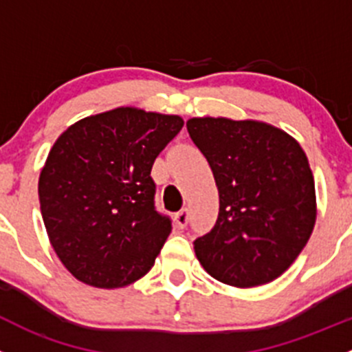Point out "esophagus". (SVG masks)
<instances>
[{
    "label": "esophagus",
    "mask_w": 352,
    "mask_h": 352,
    "mask_svg": "<svg viewBox=\"0 0 352 352\" xmlns=\"http://www.w3.org/2000/svg\"><path fill=\"white\" fill-rule=\"evenodd\" d=\"M175 221H177V227L186 228L187 223H189V210H187V208L180 210L179 213L175 214Z\"/></svg>",
    "instance_id": "1"
}]
</instances>
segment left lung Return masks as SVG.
<instances>
[{"instance_id": "left-lung-1", "label": "left lung", "mask_w": 352, "mask_h": 352, "mask_svg": "<svg viewBox=\"0 0 352 352\" xmlns=\"http://www.w3.org/2000/svg\"><path fill=\"white\" fill-rule=\"evenodd\" d=\"M187 131L220 196L217 223L194 241L197 259L234 287L275 280L315 227V180L305 151L287 132L256 120L190 118Z\"/></svg>"}]
</instances>
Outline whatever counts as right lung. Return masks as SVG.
Listing matches in <instances>:
<instances>
[{
    "label": "right lung",
    "instance_id": "1",
    "mask_svg": "<svg viewBox=\"0 0 352 352\" xmlns=\"http://www.w3.org/2000/svg\"><path fill=\"white\" fill-rule=\"evenodd\" d=\"M182 127L177 115L122 107L82 118L56 139L41 170V213L77 280L115 289L151 270L172 232L156 211L151 168Z\"/></svg>",
    "mask_w": 352,
    "mask_h": 352
}]
</instances>
